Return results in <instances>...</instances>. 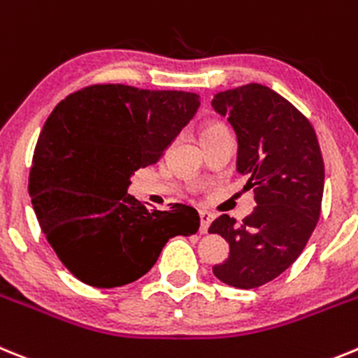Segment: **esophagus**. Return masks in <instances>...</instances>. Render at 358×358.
Segmentation results:
<instances>
[{
  "label": "esophagus",
  "mask_w": 358,
  "mask_h": 358,
  "mask_svg": "<svg viewBox=\"0 0 358 358\" xmlns=\"http://www.w3.org/2000/svg\"><path fill=\"white\" fill-rule=\"evenodd\" d=\"M212 219H214V215L210 214V212H199V234H207L208 227H210Z\"/></svg>",
  "instance_id": "1"
}]
</instances>
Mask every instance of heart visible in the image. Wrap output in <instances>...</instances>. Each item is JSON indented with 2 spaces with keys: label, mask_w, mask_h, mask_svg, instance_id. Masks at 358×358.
Masks as SVG:
<instances>
[{
  "label": "heart",
  "mask_w": 358,
  "mask_h": 358,
  "mask_svg": "<svg viewBox=\"0 0 358 358\" xmlns=\"http://www.w3.org/2000/svg\"><path fill=\"white\" fill-rule=\"evenodd\" d=\"M227 130V128L223 127V124H219V123H210L207 124V127L203 128L201 130V139L203 137H207V135H212V134H217V131H223Z\"/></svg>",
  "instance_id": "b5f03b06"
}]
</instances>
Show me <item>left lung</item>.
Wrapping results in <instances>:
<instances>
[{"label":"left lung","instance_id":"obj_1","mask_svg":"<svg viewBox=\"0 0 358 358\" xmlns=\"http://www.w3.org/2000/svg\"><path fill=\"white\" fill-rule=\"evenodd\" d=\"M212 107L237 137V171L255 187L257 207L237 223L223 214L210 234L230 244V255L212 267L237 289L260 287L299 257L321 212L324 164L317 137L294 105L260 83L217 92Z\"/></svg>","mask_w":358,"mask_h":358}]
</instances>
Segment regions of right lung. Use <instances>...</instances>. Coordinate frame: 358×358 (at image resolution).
I'll list each match as a JSON object with an SVG mask.
<instances>
[{
    "label": "right lung",
    "mask_w": 358,
    "mask_h": 358,
    "mask_svg": "<svg viewBox=\"0 0 358 358\" xmlns=\"http://www.w3.org/2000/svg\"><path fill=\"white\" fill-rule=\"evenodd\" d=\"M198 107L194 92L107 83L69 94L50 114L28 191L48 243L83 283L135 282L171 237L198 231L192 207L148 210L128 194L134 173L159 162Z\"/></svg>",
    "instance_id": "right-lung-1"
}]
</instances>
